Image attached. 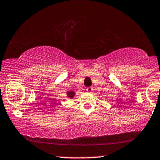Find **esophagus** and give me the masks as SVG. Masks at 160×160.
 <instances>
[{"instance_id":"34e87169","label":"esophagus","mask_w":160,"mask_h":160,"mask_svg":"<svg viewBox=\"0 0 160 160\" xmlns=\"http://www.w3.org/2000/svg\"><path fill=\"white\" fill-rule=\"evenodd\" d=\"M86 90H87L88 92H92V88H87Z\"/></svg>"}]
</instances>
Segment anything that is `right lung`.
<instances>
[{
	"label": "right lung",
	"instance_id": "1",
	"mask_svg": "<svg viewBox=\"0 0 160 160\" xmlns=\"http://www.w3.org/2000/svg\"><path fill=\"white\" fill-rule=\"evenodd\" d=\"M67 95H68V97L70 98H74V96L75 95V92L74 91V90H70V91L67 92Z\"/></svg>",
	"mask_w": 160,
	"mask_h": 160
}]
</instances>
